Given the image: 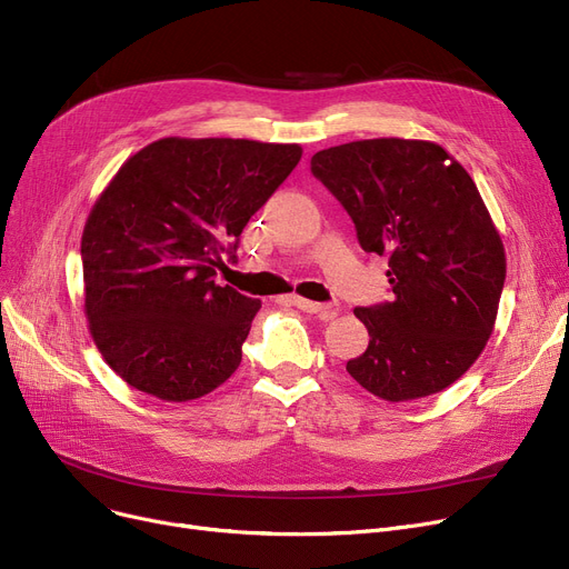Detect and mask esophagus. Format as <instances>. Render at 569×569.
Instances as JSON below:
<instances>
[{"mask_svg": "<svg viewBox=\"0 0 569 569\" xmlns=\"http://www.w3.org/2000/svg\"><path fill=\"white\" fill-rule=\"evenodd\" d=\"M290 302H292V307H297L300 311H305V313H311V316H316V318H320V320H335L337 318V313H339V309H335V307H330V305H320V302H311V300H305V297H290Z\"/></svg>", "mask_w": 569, "mask_h": 569, "instance_id": "obj_1", "label": "esophagus"}]
</instances>
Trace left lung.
I'll use <instances>...</instances> for the list:
<instances>
[{"mask_svg": "<svg viewBox=\"0 0 569 569\" xmlns=\"http://www.w3.org/2000/svg\"><path fill=\"white\" fill-rule=\"evenodd\" d=\"M311 172L346 207L395 300L357 307L367 350L346 371L390 403L442 392L482 355L505 283V247L466 168L431 140L322 149Z\"/></svg>", "mask_w": 569, "mask_h": 569, "instance_id": "8db88e82", "label": "left lung"}]
</instances>
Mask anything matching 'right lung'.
Returning a JSON list of instances; mask_svg holds the SVG:
<instances>
[{
	"label": "right lung",
	"mask_w": 569,
	"mask_h": 569,
	"mask_svg": "<svg viewBox=\"0 0 569 569\" xmlns=\"http://www.w3.org/2000/svg\"><path fill=\"white\" fill-rule=\"evenodd\" d=\"M300 159L295 142L161 138L101 191L80 242L84 316L133 390L182 403L237 371L260 300L214 283L217 267Z\"/></svg>",
	"instance_id": "1"
}]
</instances>
